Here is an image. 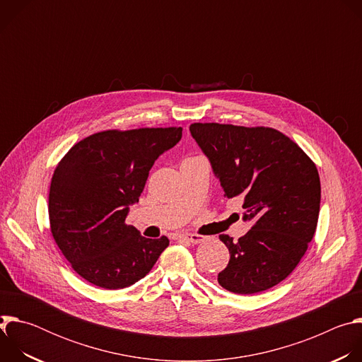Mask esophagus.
Wrapping results in <instances>:
<instances>
[{
  "mask_svg": "<svg viewBox=\"0 0 362 362\" xmlns=\"http://www.w3.org/2000/svg\"><path fill=\"white\" fill-rule=\"evenodd\" d=\"M180 239H183V240H187V242H190V243H202V242H204V239H206V236H203V235H197V233H185V235H182V236H179Z\"/></svg>",
  "mask_w": 362,
  "mask_h": 362,
  "instance_id": "1",
  "label": "esophagus"
}]
</instances>
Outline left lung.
<instances>
[{
  "label": "left lung",
  "mask_w": 362,
  "mask_h": 362,
  "mask_svg": "<svg viewBox=\"0 0 362 362\" xmlns=\"http://www.w3.org/2000/svg\"><path fill=\"white\" fill-rule=\"evenodd\" d=\"M189 129L225 196L245 199L243 219L250 222L238 240L219 236L230 253L219 285L242 295L278 285L296 268L317 230L321 182L315 163L272 127L193 123Z\"/></svg>",
  "instance_id": "left-lung-1"
}]
</instances>
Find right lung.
Returning a JSON list of instances; mask_svg holds the SVG:
<instances>
[{
  "label": "right lung",
  "mask_w": 362,
  "mask_h": 362,
  "mask_svg": "<svg viewBox=\"0 0 362 362\" xmlns=\"http://www.w3.org/2000/svg\"><path fill=\"white\" fill-rule=\"evenodd\" d=\"M182 139V127L103 130L76 143L59 162L48 193L49 229L87 282L122 289L144 278L169 239H147L126 223L148 172Z\"/></svg>",
  "instance_id": "right-lung-1"
}]
</instances>
